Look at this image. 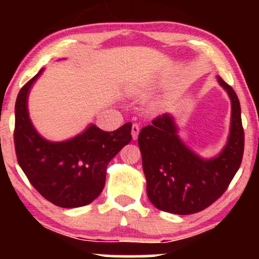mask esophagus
Here are the masks:
<instances>
[{
	"instance_id": "34e87169",
	"label": "esophagus",
	"mask_w": 259,
	"mask_h": 259,
	"mask_svg": "<svg viewBox=\"0 0 259 259\" xmlns=\"http://www.w3.org/2000/svg\"><path fill=\"white\" fill-rule=\"evenodd\" d=\"M139 133H140V126L138 125V124H133V126H132V136H133L134 140L138 139Z\"/></svg>"
}]
</instances>
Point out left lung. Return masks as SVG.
<instances>
[{"label": "left lung", "instance_id": "left-lung-1", "mask_svg": "<svg viewBox=\"0 0 259 259\" xmlns=\"http://www.w3.org/2000/svg\"><path fill=\"white\" fill-rule=\"evenodd\" d=\"M217 81L230 99L231 118L227 144L215 157L203 158L187 146L170 113L139 134L147 196L160 210L180 215L201 212L224 194L239 170L245 145L241 107L233 88L221 76Z\"/></svg>", "mask_w": 259, "mask_h": 259}]
</instances>
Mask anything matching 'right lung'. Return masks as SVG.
Returning <instances> with one entry per match:
<instances>
[{"label":"right lung","mask_w":259,"mask_h":259,"mask_svg":"<svg viewBox=\"0 0 259 259\" xmlns=\"http://www.w3.org/2000/svg\"><path fill=\"white\" fill-rule=\"evenodd\" d=\"M42 72L23 86L16 101L14 146L18 163L47 201L63 208L86 206L102 192L108 163L132 141V124L111 133L89 124L72 139H45L35 129L28 109L29 94Z\"/></svg>","instance_id":"obj_1"}]
</instances>
